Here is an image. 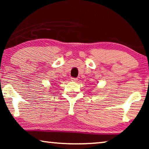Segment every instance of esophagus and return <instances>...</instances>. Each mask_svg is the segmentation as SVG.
<instances>
[{
	"mask_svg": "<svg viewBox=\"0 0 149 149\" xmlns=\"http://www.w3.org/2000/svg\"><path fill=\"white\" fill-rule=\"evenodd\" d=\"M71 81H77V78H74V77H71Z\"/></svg>",
	"mask_w": 149,
	"mask_h": 149,
	"instance_id": "34e87169",
	"label": "esophagus"
}]
</instances>
